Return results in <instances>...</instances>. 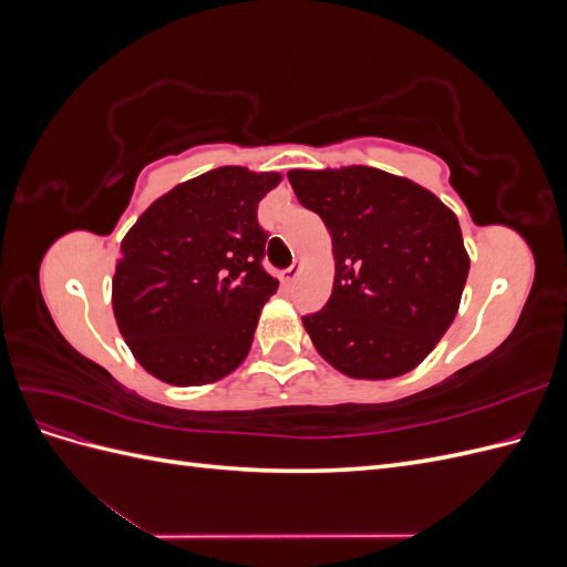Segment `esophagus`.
I'll use <instances>...</instances> for the list:
<instances>
[{
	"mask_svg": "<svg viewBox=\"0 0 567 567\" xmlns=\"http://www.w3.org/2000/svg\"><path fill=\"white\" fill-rule=\"evenodd\" d=\"M300 267H302V265L298 262V265H293V267H288L286 271H281V277H279L281 284H284V286H293V284L298 281V277H300Z\"/></svg>",
	"mask_w": 567,
	"mask_h": 567,
	"instance_id": "obj_1",
	"label": "esophagus"
}]
</instances>
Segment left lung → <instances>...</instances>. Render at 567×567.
Here are the masks:
<instances>
[{
    "mask_svg": "<svg viewBox=\"0 0 567 567\" xmlns=\"http://www.w3.org/2000/svg\"><path fill=\"white\" fill-rule=\"evenodd\" d=\"M288 182L333 244V293L302 317L317 352L350 379L416 369L447 333L468 279L456 215L421 184L369 165L290 169Z\"/></svg>",
    "mask_w": 567,
    "mask_h": 567,
    "instance_id": "obj_1",
    "label": "left lung"
}]
</instances>
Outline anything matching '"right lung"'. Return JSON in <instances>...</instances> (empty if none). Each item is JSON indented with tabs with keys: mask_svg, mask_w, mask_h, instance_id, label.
<instances>
[{
	"mask_svg": "<svg viewBox=\"0 0 567 567\" xmlns=\"http://www.w3.org/2000/svg\"><path fill=\"white\" fill-rule=\"evenodd\" d=\"M279 173L225 165L153 200L120 244L113 315L134 359L169 385L225 379L250 352L279 281L262 269L257 203Z\"/></svg>",
	"mask_w": 567,
	"mask_h": 567,
	"instance_id": "1",
	"label": "right lung"
}]
</instances>
